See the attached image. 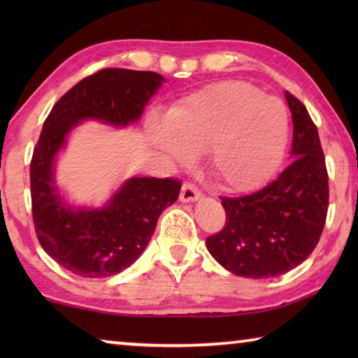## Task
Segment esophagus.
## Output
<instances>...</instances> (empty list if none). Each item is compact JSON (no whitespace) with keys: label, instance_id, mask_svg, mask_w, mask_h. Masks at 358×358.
Returning a JSON list of instances; mask_svg holds the SVG:
<instances>
[{"label":"esophagus","instance_id":"esophagus-1","mask_svg":"<svg viewBox=\"0 0 358 358\" xmlns=\"http://www.w3.org/2000/svg\"><path fill=\"white\" fill-rule=\"evenodd\" d=\"M201 196H202V192L196 185L183 183V186H181V191H180L181 202H194V201H197Z\"/></svg>","mask_w":358,"mask_h":358}]
</instances>
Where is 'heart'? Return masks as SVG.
Instances as JSON below:
<instances>
[{"mask_svg": "<svg viewBox=\"0 0 358 358\" xmlns=\"http://www.w3.org/2000/svg\"><path fill=\"white\" fill-rule=\"evenodd\" d=\"M148 134L177 162L189 161V150L205 151L217 183L246 191L262 183L282 157L289 112L281 99L250 83H220L178 101L167 120L148 118Z\"/></svg>", "mask_w": 358, "mask_h": 358, "instance_id": "1", "label": "heart"}]
</instances>
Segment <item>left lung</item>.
<instances>
[{
    "label": "left lung",
    "mask_w": 358,
    "mask_h": 358,
    "mask_svg": "<svg viewBox=\"0 0 358 358\" xmlns=\"http://www.w3.org/2000/svg\"><path fill=\"white\" fill-rule=\"evenodd\" d=\"M292 113V164L262 189L221 197L226 224L207 238L224 268L246 278H271L300 265L317 246L329 210L325 156L306 107L286 92Z\"/></svg>",
    "instance_id": "1"
}]
</instances>
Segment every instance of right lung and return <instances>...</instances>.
<instances>
[{
  "label": "right lung",
  "instance_id": "1",
  "mask_svg": "<svg viewBox=\"0 0 358 358\" xmlns=\"http://www.w3.org/2000/svg\"><path fill=\"white\" fill-rule=\"evenodd\" d=\"M164 82L151 71L106 68L82 78L48 113L29 164L33 222L44 251L82 278L128 268L147 248L162 210L178 199V178H132L101 210L66 207L53 183V157L72 126L85 118L126 126L138 120Z\"/></svg>",
  "mask_w": 358,
  "mask_h": 358
}]
</instances>
